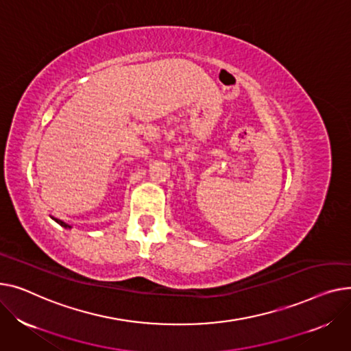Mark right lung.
Here are the masks:
<instances>
[{"mask_svg":"<svg viewBox=\"0 0 351 351\" xmlns=\"http://www.w3.org/2000/svg\"><path fill=\"white\" fill-rule=\"evenodd\" d=\"M51 218H52V219H53L55 222H58V223H59L60 226H64V228H65V230H71V228H72V226H71L69 223L64 222V221H62V219H58V218H55V217H51Z\"/></svg>","mask_w":351,"mask_h":351,"instance_id":"1","label":"right lung"}]
</instances>
